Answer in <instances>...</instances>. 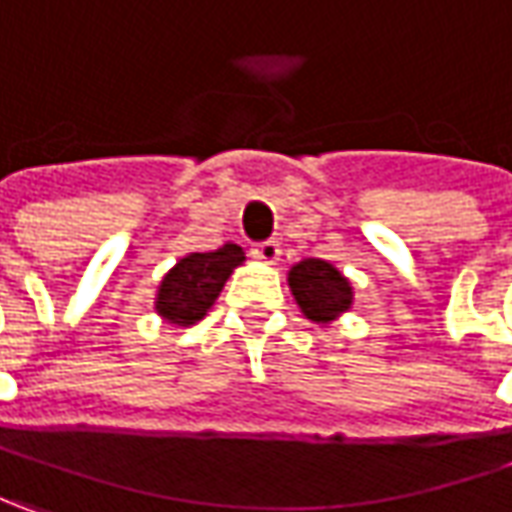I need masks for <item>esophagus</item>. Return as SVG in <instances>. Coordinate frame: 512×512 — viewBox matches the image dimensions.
Masks as SVG:
<instances>
[{"label":"esophagus","mask_w":512,"mask_h":512,"mask_svg":"<svg viewBox=\"0 0 512 512\" xmlns=\"http://www.w3.org/2000/svg\"><path fill=\"white\" fill-rule=\"evenodd\" d=\"M252 255L257 260H263V263H278L281 260V246H278V240H263V243H255Z\"/></svg>","instance_id":"34e87169"}]
</instances>
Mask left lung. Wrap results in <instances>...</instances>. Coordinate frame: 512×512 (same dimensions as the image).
I'll return each mask as SVG.
<instances>
[{"label": "left lung", "instance_id": "1", "mask_svg": "<svg viewBox=\"0 0 512 512\" xmlns=\"http://www.w3.org/2000/svg\"><path fill=\"white\" fill-rule=\"evenodd\" d=\"M286 284L304 318L316 324H330L353 307V286L327 260L304 257L289 269Z\"/></svg>", "mask_w": 512, "mask_h": 512}]
</instances>
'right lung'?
<instances>
[{
  "label": "right lung",
  "instance_id": "obj_1",
  "mask_svg": "<svg viewBox=\"0 0 512 512\" xmlns=\"http://www.w3.org/2000/svg\"><path fill=\"white\" fill-rule=\"evenodd\" d=\"M243 260L246 252L237 243H226L217 252H191L176 260L156 289V313L176 327L202 321Z\"/></svg>",
  "mask_w": 512,
  "mask_h": 512
}]
</instances>
